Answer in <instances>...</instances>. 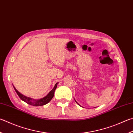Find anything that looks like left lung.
Returning <instances> with one entry per match:
<instances>
[{"mask_svg": "<svg viewBox=\"0 0 133 133\" xmlns=\"http://www.w3.org/2000/svg\"><path fill=\"white\" fill-rule=\"evenodd\" d=\"M75 101H76V103H77V102H76V100H75ZM78 105H79V104H78Z\"/></svg>", "mask_w": 133, "mask_h": 133, "instance_id": "left-lung-1", "label": "left lung"}]
</instances>
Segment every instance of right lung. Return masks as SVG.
Returning <instances> with one entry per match:
<instances>
[{
  "label": "right lung",
  "instance_id": "obj_1",
  "mask_svg": "<svg viewBox=\"0 0 133 133\" xmlns=\"http://www.w3.org/2000/svg\"><path fill=\"white\" fill-rule=\"evenodd\" d=\"M57 84L58 83H57L56 84H55L54 89H53L52 91H50V92L46 96H45L44 98L40 99H38V100L32 99L28 98V97H27V96L23 95V94H21V93L19 92L16 90L14 86L13 87H14V90H15V91L16 92V93L17 94V95H18V96L20 97V98L21 100L24 101L25 102H26V103H28V104L30 105L34 106V107H39V106H43L44 105L47 104V103L48 102H49L50 100H51L53 98V97H54V96L55 91V90H56V88L57 87Z\"/></svg>",
  "mask_w": 133,
  "mask_h": 133
}]
</instances>
